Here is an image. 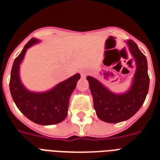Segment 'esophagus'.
Returning <instances> with one entry per match:
<instances>
[{
  "label": "esophagus",
  "mask_w": 160,
  "mask_h": 160,
  "mask_svg": "<svg viewBox=\"0 0 160 160\" xmlns=\"http://www.w3.org/2000/svg\"><path fill=\"white\" fill-rule=\"evenodd\" d=\"M89 70H85V69H83V70H81V71H80V73H81L82 77H86V76L87 75V74H89Z\"/></svg>",
  "instance_id": "1"
}]
</instances>
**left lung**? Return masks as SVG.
<instances>
[{"mask_svg":"<svg viewBox=\"0 0 160 160\" xmlns=\"http://www.w3.org/2000/svg\"><path fill=\"white\" fill-rule=\"evenodd\" d=\"M128 45L137 66L132 86L128 92L114 94L97 79L90 76L87 78L97 116L110 123H118L131 118L142 107L148 93L150 78L146 57L134 41H128Z\"/></svg>","mask_w":160,"mask_h":160,"instance_id":"8db88e82","label":"left lung"}]
</instances>
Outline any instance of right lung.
Masks as SVG:
<instances>
[{
    "label": "right lung",
    "instance_id": "add662e5",
    "mask_svg": "<svg viewBox=\"0 0 160 160\" xmlns=\"http://www.w3.org/2000/svg\"><path fill=\"white\" fill-rule=\"evenodd\" d=\"M38 42L35 38L30 39L14 60L9 89L14 102L25 117L37 124L53 125L62 122L67 116L70 97L81 76L76 73L47 92L32 93L26 90L19 78L20 63L28 48Z\"/></svg>",
    "mask_w": 160,
    "mask_h": 160
}]
</instances>
